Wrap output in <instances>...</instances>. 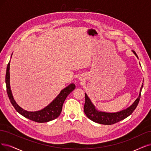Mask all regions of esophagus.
I'll use <instances>...</instances> for the list:
<instances>
[{"instance_id": "esophagus-1", "label": "esophagus", "mask_w": 151, "mask_h": 151, "mask_svg": "<svg viewBox=\"0 0 151 151\" xmlns=\"http://www.w3.org/2000/svg\"><path fill=\"white\" fill-rule=\"evenodd\" d=\"M80 80H81V78H80Z\"/></svg>"}]
</instances>
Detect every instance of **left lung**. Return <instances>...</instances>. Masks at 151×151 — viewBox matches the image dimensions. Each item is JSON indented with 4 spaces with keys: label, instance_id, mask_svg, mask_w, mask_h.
<instances>
[{
    "label": "left lung",
    "instance_id": "1",
    "mask_svg": "<svg viewBox=\"0 0 151 151\" xmlns=\"http://www.w3.org/2000/svg\"><path fill=\"white\" fill-rule=\"evenodd\" d=\"M132 52L138 58L136 52L134 51H132ZM142 87L143 83L140 89L139 96L129 107L116 113H108L104 112V111H99L98 109H96L95 106L93 104L90 98L88 96L87 94L85 93L84 112L89 119L94 122H97V123L104 125H111L115 124L116 122L126 118L127 117L130 116L133 113V111L135 110L141 98Z\"/></svg>",
    "mask_w": 151,
    "mask_h": 151
}]
</instances>
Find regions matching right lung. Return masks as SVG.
<instances>
[{"label": "right lung", "mask_w": 151, "mask_h": 151, "mask_svg": "<svg viewBox=\"0 0 151 151\" xmlns=\"http://www.w3.org/2000/svg\"><path fill=\"white\" fill-rule=\"evenodd\" d=\"M11 55V58H12ZM10 61L7 65L6 75H5V84H6L7 93L9 98L12 106L17 112L25 118L37 122H47L57 118L60 116L62 106L67 96L75 89L74 83H71L60 91L58 95L45 108L37 111H28L17 103L13 97L10 85Z\"/></svg>", "instance_id": "right-lung-1"}]
</instances>
